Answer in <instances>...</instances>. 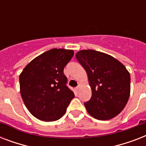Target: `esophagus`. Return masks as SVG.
<instances>
[{
  "label": "esophagus",
  "instance_id": "esophagus-1",
  "mask_svg": "<svg viewBox=\"0 0 146 146\" xmlns=\"http://www.w3.org/2000/svg\"><path fill=\"white\" fill-rule=\"evenodd\" d=\"M80 85H78V86L76 87V92L79 91V89H80Z\"/></svg>",
  "mask_w": 146,
  "mask_h": 146
}]
</instances>
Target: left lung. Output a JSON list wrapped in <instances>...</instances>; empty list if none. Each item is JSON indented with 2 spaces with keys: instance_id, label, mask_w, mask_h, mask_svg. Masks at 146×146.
Masks as SVG:
<instances>
[{
  "instance_id": "1",
  "label": "left lung",
  "mask_w": 146,
  "mask_h": 146,
  "mask_svg": "<svg viewBox=\"0 0 146 146\" xmlns=\"http://www.w3.org/2000/svg\"><path fill=\"white\" fill-rule=\"evenodd\" d=\"M76 57L86 71L92 97L84 105L100 120L112 119L126 106L130 93V75L119 60L94 50H82Z\"/></svg>"
}]
</instances>
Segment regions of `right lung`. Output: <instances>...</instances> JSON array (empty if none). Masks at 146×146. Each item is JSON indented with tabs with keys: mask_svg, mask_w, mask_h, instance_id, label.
Segmentation results:
<instances>
[{
	"mask_svg": "<svg viewBox=\"0 0 146 146\" xmlns=\"http://www.w3.org/2000/svg\"><path fill=\"white\" fill-rule=\"evenodd\" d=\"M73 54V50H49L33 59L19 75L24 104L38 120H59L75 96L66 86L67 78L64 73Z\"/></svg>",
	"mask_w": 146,
	"mask_h": 146,
	"instance_id": "right-lung-1",
	"label": "right lung"
}]
</instances>
